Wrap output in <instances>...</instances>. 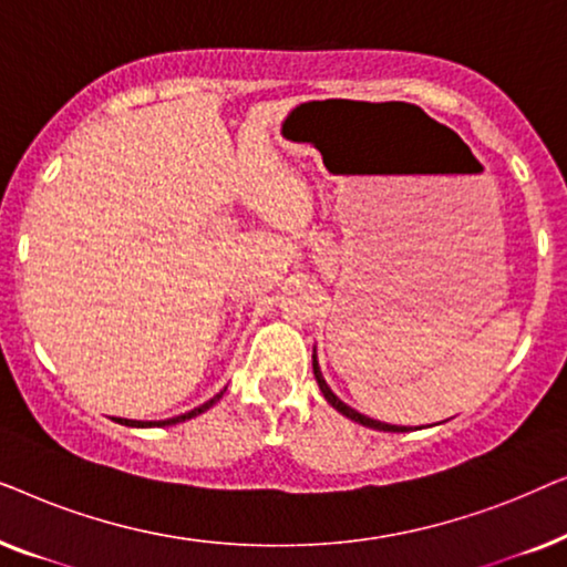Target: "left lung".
I'll list each match as a JSON object with an SVG mask.
<instances>
[{
    "instance_id": "left-lung-1",
    "label": "left lung",
    "mask_w": 567,
    "mask_h": 567,
    "mask_svg": "<svg viewBox=\"0 0 567 567\" xmlns=\"http://www.w3.org/2000/svg\"><path fill=\"white\" fill-rule=\"evenodd\" d=\"M312 367H315V379H317V384H320V392L324 394V400L330 402L332 408L338 410V413H343L346 417H351V421H355V423H361V425H369V429H377V431H394V433H400V431H408L405 425H390V423H382V421H374V417H367V415H361V413H355L353 408H348L346 402H340L336 394L330 392V386L324 384V379H322V374H320V367H317V359L312 361Z\"/></svg>"
}]
</instances>
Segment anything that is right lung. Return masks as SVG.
Here are the masks:
<instances>
[{
  "mask_svg": "<svg viewBox=\"0 0 567 567\" xmlns=\"http://www.w3.org/2000/svg\"><path fill=\"white\" fill-rule=\"evenodd\" d=\"M224 392H219L216 394V398H212L208 402H204V405L200 408H196V410H190V413H185V415H177V417H169V421H154V423H142V421H126V417H115V421L118 423H123V425H136V429H144V425H173V423H183V421H188V417H196V415H200L204 413V410H208L214 405V402H219V398H221Z\"/></svg>",
  "mask_w": 567,
  "mask_h": 567,
  "instance_id": "right-lung-1",
  "label": "right lung"
}]
</instances>
